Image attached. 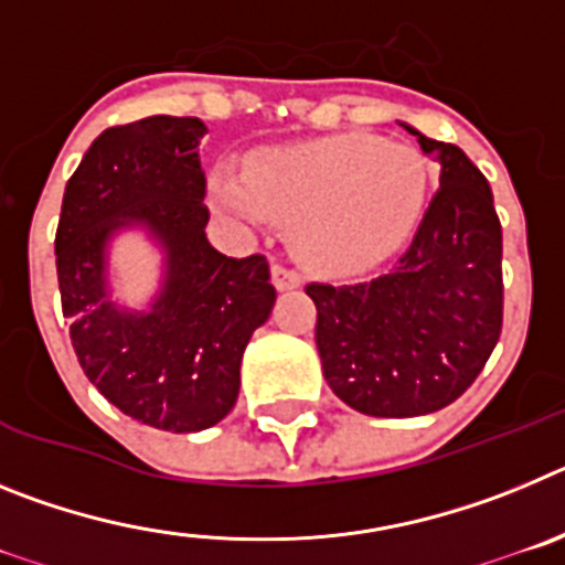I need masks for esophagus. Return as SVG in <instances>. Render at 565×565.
Wrapping results in <instances>:
<instances>
[{"mask_svg": "<svg viewBox=\"0 0 565 565\" xmlns=\"http://www.w3.org/2000/svg\"><path fill=\"white\" fill-rule=\"evenodd\" d=\"M271 277H274V286L279 288V291H288V288H297L299 282H302V277H299L294 268L282 266V263H277V266L271 268Z\"/></svg>", "mask_w": 565, "mask_h": 565, "instance_id": "1", "label": "esophagus"}]
</instances>
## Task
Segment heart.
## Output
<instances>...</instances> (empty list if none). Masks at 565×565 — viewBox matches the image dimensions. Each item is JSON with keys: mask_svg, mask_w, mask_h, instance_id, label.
<instances>
[{"mask_svg": "<svg viewBox=\"0 0 565 565\" xmlns=\"http://www.w3.org/2000/svg\"><path fill=\"white\" fill-rule=\"evenodd\" d=\"M422 154L376 135H331L257 154L246 178H221L223 206L248 221L294 226L308 266L356 274L376 266L413 232L424 206Z\"/></svg>", "mask_w": 565, "mask_h": 565, "instance_id": "1", "label": "heart"}]
</instances>
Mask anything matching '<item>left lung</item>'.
Wrapping results in <instances>:
<instances>
[{
	"instance_id": "8db88e82",
	"label": "left lung",
	"mask_w": 565,
	"mask_h": 565,
	"mask_svg": "<svg viewBox=\"0 0 565 565\" xmlns=\"http://www.w3.org/2000/svg\"><path fill=\"white\" fill-rule=\"evenodd\" d=\"M411 132L441 163V186L411 246L373 279L306 286L317 306L322 373L364 416H424L452 404L483 371L503 326V237L492 189L456 143Z\"/></svg>"
}]
</instances>
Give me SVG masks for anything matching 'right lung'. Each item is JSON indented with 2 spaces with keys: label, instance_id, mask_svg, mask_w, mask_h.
<instances>
[{
  "label": "right lung",
  "instance_id": "add662e5",
  "mask_svg": "<svg viewBox=\"0 0 565 565\" xmlns=\"http://www.w3.org/2000/svg\"><path fill=\"white\" fill-rule=\"evenodd\" d=\"M203 135L192 115L104 129L67 181L56 228L62 311L82 371L118 411L169 433L228 416L239 359L277 299L263 254L226 257L209 246ZM135 222L168 248V286L149 315L106 299L103 248Z\"/></svg>",
  "mask_w": 565,
  "mask_h": 565
}]
</instances>
